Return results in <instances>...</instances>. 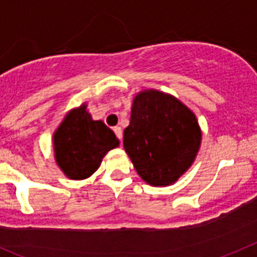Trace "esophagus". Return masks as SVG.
I'll return each instance as SVG.
<instances>
[{
	"instance_id": "1",
	"label": "esophagus",
	"mask_w": 257,
	"mask_h": 257,
	"mask_svg": "<svg viewBox=\"0 0 257 257\" xmlns=\"http://www.w3.org/2000/svg\"><path fill=\"white\" fill-rule=\"evenodd\" d=\"M113 130L114 133H115L116 137H118V139L120 141V143H122V138H123V131H122V128H120V127H114Z\"/></svg>"
}]
</instances>
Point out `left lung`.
I'll return each instance as SVG.
<instances>
[{"label":"left lung","instance_id":"left-lung-1","mask_svg":"<svg viewBox=\"0 0 257 257\" xmlns=\"http://www.w3.org/2000/svg\"><path fill=\"white\" fill-rule=\"evenodd\" d=\"M201 141L196 114L175 95L156 89L134 95L123 147L148 185L175 184L194 163Z\"/></svg>","mask_w":257,"mask_h":257}]
</instances>
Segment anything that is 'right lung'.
Masks as SVG:
<instances>
[{
    "mask_svg": "<svg viewBox=\"0 0 257 257\" xmlns=\"http://www.w3.org/2000/svg\"><path fill=\"white\" fill-rule=\"evenodd\" d=\"M119 139L102 120H94L88 103L68 110L52 134L55 163L69 180H85L99 168Z\"/></svg>",
    "mask_w": 257,
    "mask_h": 257,
    "instance_id": "add662e5",
    "label": "right lung"
}]
</instances>
